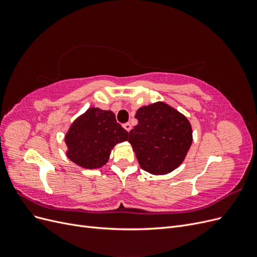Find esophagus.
I'll return each instance as SVG.
<instances>
[{
	"label": "esophagus",
	"mask_w": 257,
	"mask_h": 257,
	"mask_svg": "<svg viewBox=\"0 0 257 257\" xmlns=\"http://www.w3.org/2000/svg\"><path fill=\"white\" fill-rule=\"evenodd\" d=\"M123 127L125 128L127 132H130V131L132 130V125H131V123H125V124H123Z\"/></svg>",
	"instance_id": "esophagus-1"
}]
</instances>
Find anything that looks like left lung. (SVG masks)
<instances>
[{"mask_svg":"<svg viewBox=\"0 0 257 257\" xmlns=\"http://www.w3.org/2000/svg\"><path fill=\"white\" fill-rule=\"evenodd\" d=\"M138 124L130 132L139 165L152 175H166L181 165L192 145V126L185 116L165 103L141 107Z\"/></svg>","mask_w":257,"mask_h":257,"instance_id":"1","label":"left lung"}]
</instances>
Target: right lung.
<instances>
[{"label":"right lung","instance_id":"obj_1","mask_svg":"<svg viewBox=\"0 0 257 257\" xmlns=\"http://www.w3.org/2000/svg\"><path fill=\"white\" fill-rule=\"evenodd\" d=\"M128 139L127 131L110 110L91 107L77 118L65 135L67 158L87 169L105 165L113 147Z\"/></svg>","mask_w":257,"mask_h":257}]
</instances>
